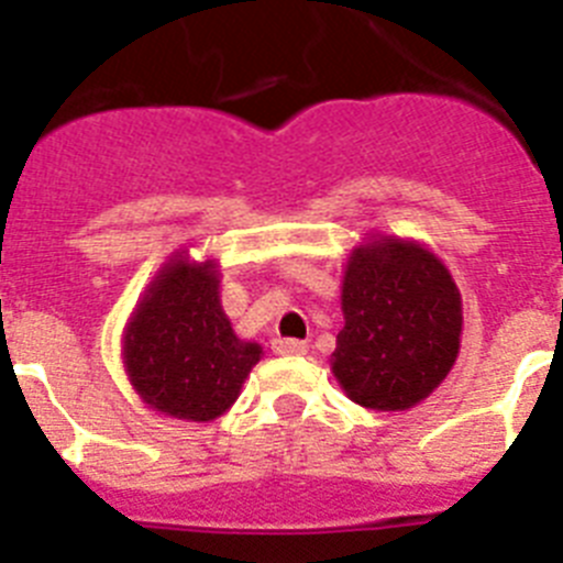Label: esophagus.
Segmentation results:
<instances>
[{
    "mask_svg": "<svg viewBox=\"0 0 563 563\" xmlns=\"http://www.w3.org/2000/svg\"><path fill=\"white\" fill-rule=\"evenodd\" d=\"M273 352L276 355H307V341H298V338H276L273 341Z\"/></svg>",
    "mask_w": 563,
    "mask_h": 563,
    "instance_id": "1",
    "label": "esophagus"
}]
</instances>
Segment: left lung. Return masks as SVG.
<instances>
[{"label":"left lung","mask_w":563,"mask_h":563,"mask_svg":"<svg viewBox=\"0 0 563 563\" xmlns=\"http://www.w3.org/2000/svg\"><path fill=\"white\" fill-rule=\"evenodd\" d=\"M332 372L366 409H411L442 383L460 352L462 301L440 258L380 239L352 253Z\"/></svg>","instance_id":"1"}]
</instances>
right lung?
I'll return each mask as SVG.
<instances>
[{
    "mask_svg": "<svg viewBox=\"0 0 563 563\" xmlns=\"http://www.w3.org/2000/svg\"><path fill=\"white\" fill-rule=\"evenodd\" d=\"M126 372L137 395L163 415L213 420L236 400L262 355L239 341L220 305L213 265H172L148 287L126 330Z\"/></svg>",
    "mask_w": 563,
    "mask_h": 563,
    "instance_id": "right-lung-1",
    "label": "right lung"
}]
</instances>
